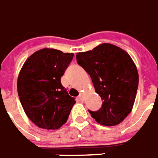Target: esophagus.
I'll use <instances>...</instances> for the list:
<instances>
[{"mask_svg":"<svg viewBox=\"0 0 158 158\" xmlns=\"http://www.w3.org/2000/svg\"><path fill=\"white\" fill-rule=\"evenodd\" d=\"M78 98H79V99H80L81 101H83V100H84V96H83L82 94H81L79 95V97H78Z\"/></svg>","mask_w":158,"mask_h":158,"instance_id":"1","label":"esophagus"}]
</instances>
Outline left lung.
Returning <instances> with one entry per match:
<instances>
[{
    "label": "left lung",
    "instance_id": "obj_1",
    "mask_svg": "<svg viewBox=\"0 0 158 158\" xmlns=\"http://www.w3.org/2000/svg\"><path fill=\"white\" fill-rule=\"evenodd\" d=\"M77 64L90 76L101 108L88 111L99 123L119 124L131 112L139 85V74L128 53L117 46L103 43L91 51L78 52Z\"/></svg>",
    "mask_w": 158,
    "mask_h": 158
}]
</instances>
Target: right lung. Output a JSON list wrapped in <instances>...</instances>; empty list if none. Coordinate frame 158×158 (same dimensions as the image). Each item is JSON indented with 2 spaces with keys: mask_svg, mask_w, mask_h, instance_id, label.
I'll return each instance as SVG.
<instances>
[{
  "mask_svg": "<svg viewBox=\"0 0 158 158\" xmlns=\"http://www.w3.org/2000/svg\"><path fill=\"white\" fill-rule=\"evenodd\" d=\"M73 53L43 48L23 64L18 78V94L27 117L36 126L58 129L65 123L76 103L60 78L73 59Z\"/></svg>",
  "mask_w": 158,
  "mask_h": 158,
  "instance_id": "1",
  "label": "right lung"
}]
</instances>
